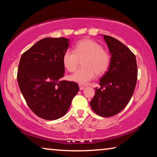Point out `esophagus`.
I'll return each mask as SVG.
<instances>
[{
	"instance_id": "obj_1",
	"label": "esophagus",
	"mask_w": 157,
	"mask_h": 157,
	"mask_svg": "<svg viewBox=\"0 0 157 157\" xmlns=\"http://www.w3.org/2000/svg\"><path fill=\"white\" fill-rule=\"evenodd\" d=\"M84 88H85V86H82V85H79V90H83V89H84Z\"/></svg>"
}]
</instances>
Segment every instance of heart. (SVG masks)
Wrapping results in <instances>:
<instances>
[{
    "label": "heart",
    "mask_w": 157,
    "mask_h": 157,
    "mask_svg": "<svg viewBox=\"0 0 157 157\" xmlns=\"http://www.w3.org/2000/svg\"><path fill=\"white\" fill-rule=\"evenodd\" d=\"M82 60V67L69 77L71 81L79 84H88L95 75H102L107 72L110 65V57L96 41L85 39L78 41L74 52L67 50L62 57L63 65L69 72L76 70Z\"/></svg>",
    "instance_id": "1"
}]
</instances>
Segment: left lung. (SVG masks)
<instances>
[{"mask_svg": "<svg viewBox=\"0 0 157 157\" xmlns=\"http://www.w3.org/2000/svg\"><path fill=\"white\" fill-rule=\"evenodd\" d=\"M111 55L108 71L100 79V88H95L90 105L102 117H111L123 109L134 94L137 81L136 59L131 50L120 41L102 34Z\"/></svg>", "mask_w": 157, "mask_h": 157, "instance_id": "obj_1", "label": "left lung"}]
</instances>
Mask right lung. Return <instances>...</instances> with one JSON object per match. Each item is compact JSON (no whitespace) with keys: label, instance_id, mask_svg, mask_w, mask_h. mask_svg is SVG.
<instances>
[{"label":"right lung","instance_id":"1","mask_svg":"<svg viewBox=\"0 0 157 157\" xmlns=\"http://www.w3.org/2000/svg\"><path fill=\"white\" fill-rule=\"evenodd\" d=\"M69 46L67 38L46 37L21 57L18 86L30 109L45 120H57L64 116L79 91L75 82L61 80L65 71L63 55Z\"/></svg>","mask_w":157,"mask_h":157}]
</instances>
